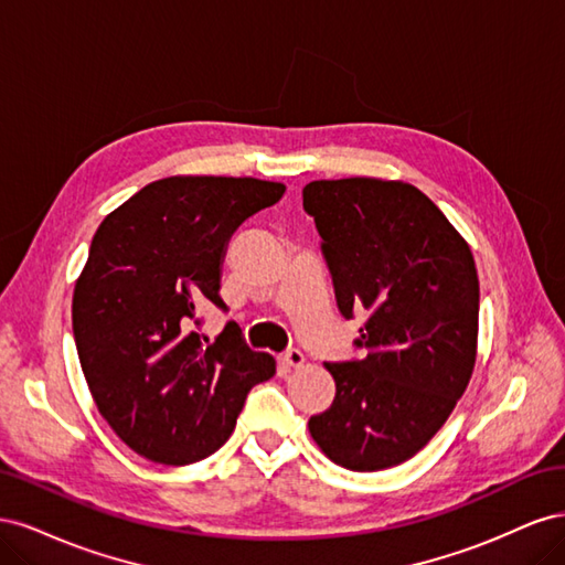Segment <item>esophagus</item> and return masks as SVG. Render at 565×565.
<instances>
[{
    "mask_svg": "<svg viewBox=\"0 0 565 565\" xmlns=\"http://www.w3.org/2000/svg\"><path fill=\"white\" fill-rule=\"evenodd\" d=\"M282 363L289 365V367H301L303 365V353L299 349H289L285 355H282Z\"/></svg>",
    "mask_w": 565,
    "mask_h": 565,
    "instance_id": "34e87169",
    "label": "esophagus"
}]
</instances>
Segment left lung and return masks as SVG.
Masks as SVG:
<instances>
[{"label": "left lung", "mask_w": 565, "mask_h": 565, "mask_svg": "<svg viewBox=\"0 0 565 565\" xmlns=\"http://www.w3.org/2000/svg\"><path fill=\"white\" fill-rule=\"evenodd\" d=\"M337 309L365 313L361 358L324 363L332 405L309 431L334 465L380 471L417 455L465 393L478 337L473 254L419 188L339 179L303 188Z\"/></svg>", "instance_id": "1"}]
</instances>
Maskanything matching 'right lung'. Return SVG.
I'll return each instance as SVG.
<instances>
[{"label":"right lung","mask_w":565,"mask_h":565,"mask_svg":"<svg viewBox=\"0 0 565 565\" xmlns=\"http://www.w3.org/2000/svg\"><path fill=\"white\" fill-rule=\"evenodd\" d=\"M282 193L249 177H169L98 226L75 285L73 334L98 413L141 457L172 467L210 457L249 388L276 374L233 320L210 344L198 309L226 311L218 287L231 235Z\"/></svg>","instance_id":"obj_1"}]
</instances>
